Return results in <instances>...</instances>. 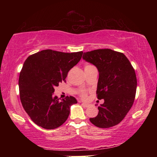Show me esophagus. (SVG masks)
<instances>
[{
	"label": "esophagus",
	"instance_id": "esophagus-1",
	"mask_svg": "<svg viewBox=\"0 0 157 157\" xmlns=\"http://www.w3.org/2000/svg\"><path fill=\"white\" fill-rule=\"evenodd\" d=\"M82 105L84 106L85 107H89L90 106V105L88 104V103H85V102H82Z\"/></svg>",
	"mask_w": 157,
	"mask_h": 157
}]
</instances>
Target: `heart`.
I'll list each match as a JSON object with an SVG mask.
<instances>
[{
	"label": "heart",
	"instance_id": "obj_1",
	"mask_svg": "<svg viewBox=\"0 0 157 157\" xmlns=\"http://www.w3.org/2000/svg\"><path fill=\"white\" fill-rule=\"evenodd\" d=\"M91 66H93V65L90 64V63H86V64H85V66H84V69H85V68H89V67H91ZM79 95H80V96H81L82 98H86V96H87L86 93L85 92V91H79Z\"/></svg>",
	"mask_w": 157,
	"mask_h": 157
}]
</instances>
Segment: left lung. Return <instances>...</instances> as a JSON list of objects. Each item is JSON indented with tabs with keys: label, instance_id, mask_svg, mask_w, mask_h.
Instances as JSON below:
<instances>
[{
	"label": "left lung",
	"instance_id": "1",
	"mask_svg": "<svg viewBox=\"0 0 157 157\" xmlns=\"http://www.w3.org/2000/svg\"><path fill=\"white\" fill-rule=\"evenodd\" d=\"M82 58L99 71L97 98L105 100L98 107L97 116L89 120L100 128L115 126L123 120L134 103L137 86L134 69L123 53L108 48L84 52Z\"/></svg>",
	"mask_w": 157,
	"mask_h": 157
}]
</instances>
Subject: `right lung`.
Returning a JSON list of instances; mask_svg holds the SVG:
<instances>
[{
	"mask_svg": "<svg viewBox=\"0 0 157 157\" xmlns=\"http://www.w3.org/2000/svg\"><path fill=\"white\" fill-rule=\"evenodd\" d=\"M83 52L44 50L29 56L21 69L18 86L21 104L31 120L46 129L60 127L67 120L77 100L54 96L55 87L66 81L68 71L81 59Z\"/></svg>",
	"mask_w": 157,
	"mask_h": 157,
	"instance_id": "add662e5",
	"label": "right lung"
}]
</instances>
